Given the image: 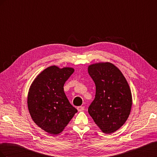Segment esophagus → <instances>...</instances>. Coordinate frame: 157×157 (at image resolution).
<instances>
[{
    "label": "esophagus",
    "instance_id": "1",
    "mask_svg": "<svg viewBox=\"0 0 157 157\" xmlns=\"http://www.w3.org/2000/svg\"><path fill=\"white\" fill-rule=\"evenodd\" d=\"M77 110L78 111H82L84 110V106H79L77 107Z\"/></svg>",
    "mask_w": 157,
    "mask_h": 157
}]
</instances>
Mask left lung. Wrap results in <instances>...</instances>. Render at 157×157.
Listing matches in <instances>:
<instances>
[{
  "instance_id": "obj_1",
  "label": "left lung",
  "mask_w": 157,
  "mask_h": 157,
  "mask_svg": "<svg viewBox=\"0 0 157 157\" xmlns=\"http://www.w3.org/2000/svg\"><path fill=\"white\" fill-rule=\"evenodd\" d=\"M88 72L96 84V96L88 111L105 134L122 126L130 115L132 92L120 69L110 62L90 65Z\"/></svg>"
}]
</instances>
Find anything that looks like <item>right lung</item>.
Returning a JSON list of instances; mask_svg holds the SVG:
<instances>
[{"mask_svg": "<svg viewBox=\"0 0 157 157\" xmlns=\"http://www.w3.org/2000/svg\"><path fill=\"white\" fill-rule=\"evenodd\" d=\"M75 69L52 65L38 75L31 84L27 106L33 121L50 134L58 135L77 112L64 92L66 80Z\"/></svg>", "mask_w": 157, "mask_h": 157, "instance_id": "obj_1", "label": "right lung"}]
</instances>
